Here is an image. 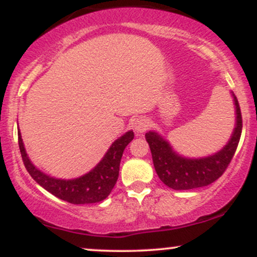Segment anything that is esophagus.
Masks as SVG:
<instances>
[{
    "label": "esophagus",
    "instance_id": "34e87169",
    "mask_svg": "<svg viewBox=\"0 0 257 257\" xmlns=\"http://www.w3.org/2000/svg\"><path fill=\"white\" fill-rule=\"evenodd\" d=\"M150 119L147 118V117H139V118H137V120H135L134 123V129L135 132L138 133V134H141V133H145L147 129H149L150 126Z\"/></svg>",
    "mask_w": 257,
    "mask_h": 257
}]
</instances>
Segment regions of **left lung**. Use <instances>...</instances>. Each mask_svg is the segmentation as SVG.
<instances>
[{"label": "left lung", "instance_id": "obj_1", "mask_svg": "<svg viewBox=\"0 0 257 257\" xmlns=\"http://www.w3.org/2000/svg\"><path fill=\"white\" fill-rule=\"evenodd\" d=\"M235 110V125L231 139L219 152L200 158H187L175 152L172 145L158 134L149 132L145 134L152 153L153 166L158 178L173 190H192L213 184L225 173L234 156L241 135V113L238 100L232 93Z\"/></svg>", "mask_w": 257, "mask_h": 257}]
</instances>
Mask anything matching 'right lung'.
I'll list each match as a JSON object with an SVG mask.
<instances>
[{
	"label": "right lung",
	"mask_w": 257,
	"mask_h": 257,
	"mask_svg": "<svg viewBox=\"0 0 257 257\" xmlns=\"http://www.w3.org/2000/svg\"><path fill=\"white\" fill-rule=\"evenodd\" d=\"M133 139H134L133 131L126 132L112 144L101 161L90 172L79 178L65 180L47 175L35 167L25 151L22 134L20 132L18 133V143H19L23 162L31 178L53 196L71 204L98 203L104 200L111 193L118 179L123 151Z\"/></svg>",
	"instance_id": "1"
}]
</instances>
